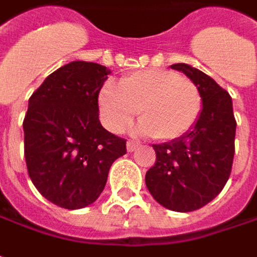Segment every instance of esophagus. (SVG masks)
<instances>
[{
	"label": "esophagus",
	"instance_id": "obj_1",
	"mask_svg": "<svg viewBox=\"0 0 257 257\" xmlns=\"http://www.w3.org/2000/svg\"><path fill=\"white\" fill-rule=\"evenodd\" d=\"M138 147H140V142H137V141L129 140L128 142H126V150H128V152H134Z\"/></svg>",
	"mask_w": 257,
	"mask_h": 257
}]
</instances>
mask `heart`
I'll list each match as a JSON object with an SVG mask.
<instances>
[{
	"instance_id": "b5f03b06",
	"label": "heart",
	"mask_w": 257,
	"mask_h": 257,
	"mask_svg": "<svg viewBox=\"0 0 257 257\" xmlns=\"http://www.w3.org/2000/svg\"><path fill=\"white\" fill-rule=\"evenodd\" d=\"M100 115L107 128L120 132L140 112L137 131L158 141H173L194 128L203 110L197 84L171 70H140L122 77L119 86L103 84Z\"/></svg>"
}]
</instances>
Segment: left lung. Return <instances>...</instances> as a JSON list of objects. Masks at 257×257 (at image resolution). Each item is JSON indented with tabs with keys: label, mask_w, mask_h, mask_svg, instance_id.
<instances>
[{
	"label": "left lung",
	"mask_w": 257,
	"mask_h": 257,
	"mask_svg": "<svg viewBox=\"0 0 257 257\" xmlns=\"http://www.w3.org/2000/svg\"><path fill=\"white\" fill-rule=\"evenodd\" d=\"M171 67L197 84L203 110L184 137L152 145L157 160L147 171L145 183L161 206L188 213L208 204L227 183L234 157L236 119L230 95L210 76L184 63Z\"/></svg>",
	"instance_id": "obj_1"
}]
</instances>
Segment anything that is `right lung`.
Returning a JSON list of instances; mask_svg holds the SVG:
<instances>
[{
	"label": "right lung",
	"instance_id": "add662e5",
	"mask_svg": "<svg viewBox=\"0 0 257 257\" xmlns=\"http://www.w3.org/2000/svg\"><path fill=\"white\" fill-rule=\"evenodd\" d=\"M105 66L72 62L53 72L28 100L24 157L34 187L56 206L92 204L106 185L110 165L126 154V140L99 122Z\"/></svg>",
	"mask_w": 257,
	"mask_h": 257
}]
</instances>
